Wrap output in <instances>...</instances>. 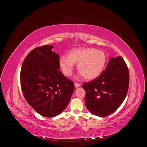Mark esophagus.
<instances>
[{
  "label": "esophagus",
  "instance_id": "34e87169",
  "mask_svg": "<svg viewBox=\"0 0 147 147\" xmlns=\"http://www.w3.org/2000/svg\"><path fill=\"white\" fill-rule=\"evenodd\" d=\"M75 88H78L80 86V84L78 83H75Z\"/></svg>",
  "mask_w": 147,
  "mask_h": 147
}]
</instances>
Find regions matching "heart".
<instances>
[{
  "label": "heart",
  "mask_w": 147,
  "mask_h": 147,
  "mask_svg": "<svg viewBox=\"0 0 147 147\" xmlns=\"http://www.w3.org/2000/svg\"><path fill=\"white\" fill-rule=\"evenodd\" d=\"M107 61L105 53L94 48H78L70 50L68 57L62 56L59 65L64 74L70 76L74 64H77V70L88 80L98 77L102 73Z\"/></svg>",
  "instance_id": "1"
}]
</instances>
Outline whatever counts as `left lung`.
I'll use <instances>...</instances> for the list:
<instances>
[{"label": "left lung", "instance_id": "obj_1", "mask_svg": "<svg viewBox=\"0 0 147 147\" xmlns=\"http://www.w3.org/2000/svg\"><path fill=\"white\" fill-rule=\"evenodd\" d=\"M129 84V74L123 57H112L98 77L83 84L86 108L100 117L112 114L125 99Z\"/></svg>", "mask_w": 147, "mask_h": 147}]
</instances>
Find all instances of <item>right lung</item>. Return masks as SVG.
Masks as SVG:
<instances>
[{
	"mask_svg": "<svg viewBox=\"0 0 147 147\" xmlns=\"http://www.w3.org/2000/svg\"><path fill=\"white\" fill-rule=\"evenodd\" d=\"M52 45L34 48L24 59L20 73L22 92L28 103L40 115L54 117L67 106L74 83L59 69V55Z\"/></svg>",
	"mask_w": 147,
	"mask_h": 147,
	"instance_id": "right-lung-1",
	"label": "right lung"
}]
</instances>
